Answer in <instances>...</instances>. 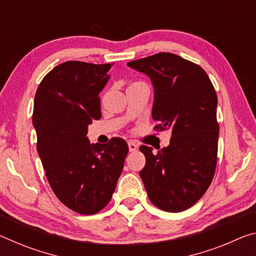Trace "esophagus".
I'll return each mask as SVG.
<instances>
[{"mask_svg":"<svg viewBox=\"0 0 256 256\" xmlns=\"http://www.w3.org/2000/svg\"><path fill=\"white\" fill-rule=\"evenodd\" d=\"M128 150L131 151V152H134V151H136V149H138V146L134 144V142H132V141H128Z\"/></svg>","mask_w":256,"mask_h":256,"instance_id":"34e87169","label":"esophagus"}]
</instances>
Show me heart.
<instances>
[{
  "label": "heart",
  "instance_id": "obj_1",
  "mask_svg": "<svg viewBox=\"0 0 256 256\" xmlns=\"http://www.w3.org/2000/svg\"><path fill=\"white\" fill-rule=\"evenodd\" d=\"M136 84H138V82H136Z\"/></svg>",
  "mask_w": 256,
  "mask_h": 256
}]
</instances>
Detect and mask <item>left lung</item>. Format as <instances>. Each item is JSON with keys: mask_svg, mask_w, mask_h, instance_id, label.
<instances>
[{"mask_svg": "<svg viewBox=\"0 0 256 256\" xmlns=\"http://www.w3.org/2000/svg\"><path fill=\"white\" fill-rule=\"evenodd\" d=\"M128 66L152 82V118L160 122L154 128L172 131L170 146L157 154L151 146H140L146 156L142 182L159 209L184 211L200 200L214 176L219 138L216 90L201 66L172 53Z\"/></svg>", "mask_w": 256, "mask_h": 256, "instance_id": "8db88e82", "label": "left lung"}]
</instances>
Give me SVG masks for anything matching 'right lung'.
Returning <instances> with one entry per match:
<instances>
[{
	"instance_id": "right-lung-1",
	"label": "right lung",
	"mask_w": 256,
	"mask_h": 256,
	"mask_svg": "<svg viewBox=\"0 0 256 256\" xmlns=\"http://www.w3.org/2000/svg\"><path fill=\"white\" fill-rule=\"evenodd\" d=\"M112 66L62 63L44 76L34 96L32 124L46 177L58 200L81 214H97L110 201L128 152L120 138L106 144L86 138L88 125L102 118L99 92Z\"/></svg>"
}]
</instances>
